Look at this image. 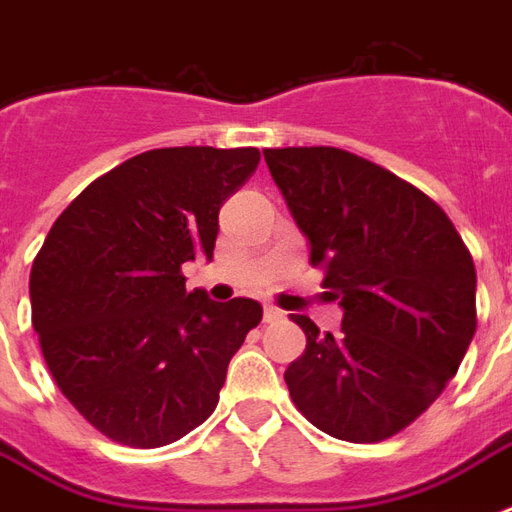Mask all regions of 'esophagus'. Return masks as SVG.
<instances>
[{"instance_id": "34e87169", "label": "esophagus", "mask_w": 512, "mask_h": 512, "mask_svg": "<svg viewBox=\"0 0 512 512\" xmlns=\"http://www.w3.org/2000/svg\"><path fill=\"white\" fill-rule=\"evenodd\" d=\"M263 319L268 321V324H273V321H281V319H284V311H279V308H273V305H265Z\"/></svg>"}]
</instances>
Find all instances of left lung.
<instances>
[{
	"label": "left lung",
	"instance_id": "8db88e82",
	"mask_svg": "<svg viewBox=\"0 0 512 512\" xmlns=\"http://www.w3.org/2000/svg\"><path fill=\"white\" fill-rule=\"evenodd\" d=\"M263 156L342 308L335 335L292 316L308 342L284 372L289 396L342 441L396 436L441 396L476 335L473 257L436 201L361 156Z\"/></svg>",
	"mask_w": 512,
	"mask_h": 512
}]
</instances>
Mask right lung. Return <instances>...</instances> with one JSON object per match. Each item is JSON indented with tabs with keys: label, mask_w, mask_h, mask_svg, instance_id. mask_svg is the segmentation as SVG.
<instances>
[{
	"label": "right lung",
	"mask_w": 512,
	"mask_h": 512,
	"mask_svg": "<svg viewBox=\"0 0 512 512\" xmlns=\"http://www.w3.org/2000/svg\"><path fill=\"white\" fill-rule=\"evenodd\" d=\"M257 148H154L76 196L31 265V324L60 393L103 436L156 449L215 412L228 361L263 308L185 292L212 260L225 199Z\"/></svg>",
	"instance_id": "right-lung-1"
}]
</instances>
